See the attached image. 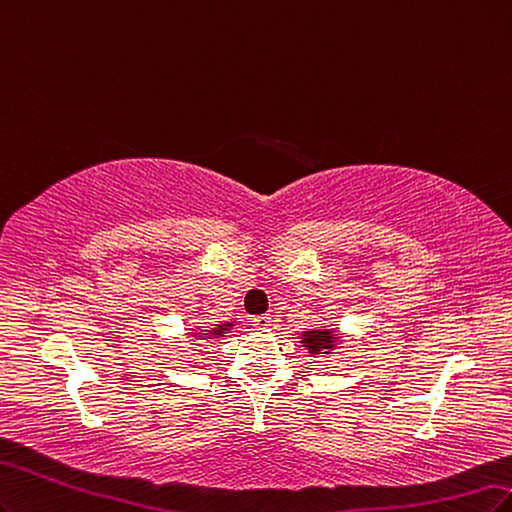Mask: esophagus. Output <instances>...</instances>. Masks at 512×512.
Wrapping results in <instances>:
<instances>
[{
    "label": "esophagus",
    "instance_id": "esophagus-1",
    "mask_svg": "<svg viewBox=\"0 0 512 512\" xmlns=\"http://www.w3.org/2000/svg\"><path fill=\"white\" fill-rule=\"evenodd\" d=\"M257 329H266L270 323H272V319L268 317V315H259V317H253V321H251Z\"/></svg>",
    "mask_w": 512,
    "mask_h": 512
}]
</instances>
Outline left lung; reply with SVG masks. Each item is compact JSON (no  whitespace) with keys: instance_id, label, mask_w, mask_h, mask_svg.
I'll return each instance as SVG.
<instances>
[{"instance_id":"1","label":"left lung","mask_w":512,"mask_h":512,"mask_svg":"<svg viewBox=\"0 0 512 512\" xmlns=\"http://www.w3.org/2000/svg\"><path fill=\"white\" fill-rule=\"evenodd\" d=\"M302 344L312 355L327 353L334 349V334L332 332H321V329H315V332H304L302 334Z\"/></svg>"}]
</instances>
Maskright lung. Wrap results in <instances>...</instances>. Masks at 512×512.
Masks as SVG:
<instances>
[{"mask_svg": "<svg viewBox=\"0 0 512 512\" xmlns=\"http://www.w3.org/2000/svg\"><path fill=\"white\" fill-rule=\"evenodd\" d=\"M232 327V323H221V325H217V327H212V329H204L206 334H210V338H219V336H223L227 329Z\"/></svg>", "mask_w": 512, "mask_h": 512, "instance_id": "1", "label": "right lung"}]
</instances>
